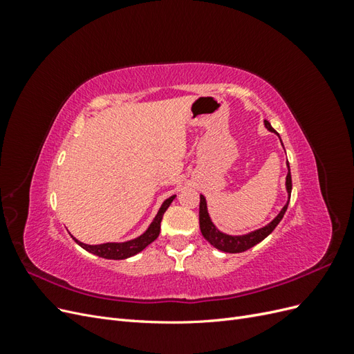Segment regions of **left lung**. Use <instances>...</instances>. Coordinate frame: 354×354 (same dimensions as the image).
<instances>
[{
  "label": "left lung",
  "instance_id": "8db88e82",
  "mask_svg": "<svg viewBox=\"0 0 354 354\" xmlns=\"http://www.w3.org/2000/svg\"><path fill=\"white\" fill-rule=\"evenodd\" d=\"M264 125L269 131L274 133V130L272 128V125L264 121ZM279 136V134H277ZM282 142V140H281ZM291 190H292V180H291V169H289V164H288V176H286V192H288V202L285 203V207L281 209V212L267 224V226L257 229L254 232H250L246 234H239V236H232V234L223 233L220 232L214 223L209 218L208 214V208H207V199L203 195H201V202H199V227L201 232L214 248H217L223 252H230V254H236V252H243L246 250L252 248L254 245L260 243L263 239H266L269 234L274 230V227L279 224V221L283 218L285 211L288 208L289 199H291Z\"/></svg>",
  "mask_w": 354,
  "mask_h": 354
}]
</instances>
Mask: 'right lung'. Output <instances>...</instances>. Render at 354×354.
Returning a JSON list of instances; mask_svg holds the SVG:
<instances>
[{"instance_id": "right-lung-1", "label": "right lung", "mask_w": 354, "mask_h": 354, "mask_svg": "<svg viewBox=\"0 0 354 354\" xmlns=\"http://www.w3.org/2000/svg\"><path fill=\"white\" fill-rule=\"evenodd\" d=\"M174 198H176V195L169 196L168 199L164 201V203L160 205V208L156 214V217L151 223V226H149L147 230L136 239L127 241V242H108V243H100V245H87V243H82V242L77 241L73 236L72 238L80 246H82L85 251H88L94 255H99V257H102V259H108V260L128 259V257H133L140 251H143L149 243H152L159 236L160 221H162L164 212L171 205V202L174 201Z\"/></svg>"}]
</instances>
